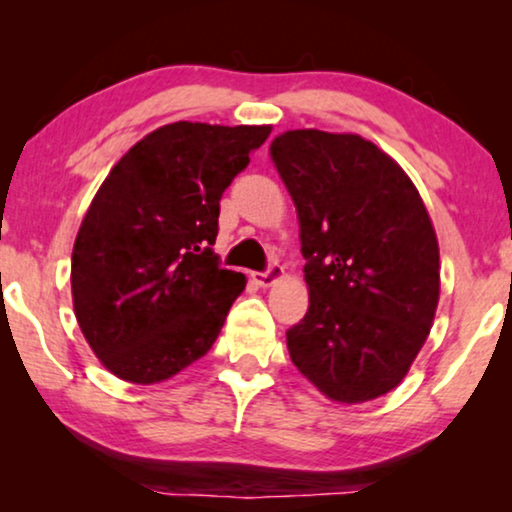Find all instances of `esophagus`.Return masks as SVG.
Wrapping results in <instances>:
<instances>
[{
	"mask_svg": "<svg viewBox=\"0 0 512 512\" xmlns=\"http://www.w3.org/2000/svg\"><path fill=\"white\" fill-rule=\"evenodd\" d=\"M282 275H284L282 265H279V263H270L268 268H265L263 272H254V275H251V277H254V282H256L258 286H263V289H265V286L275 284L277 279L282 277Z\"/></svg>",
	"mask_w": 512,
	"mask_h": 512,
	"instance_id": "1",
	"label": "esophagus"
}]
</instances>
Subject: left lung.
<instances>
[{"label":"left lung","mask_w":512,"mask_h":512,"mask_svg":"<svg viewBox=\"0 0 512 512\" xmlns=\"http://www.w3.org/2000/svg\"><path fill=\"white\" fill-rule=\"evenodd\" d=\"M300 221L310 307L286 331L291 361L340 403L384 396L433 326L440 256L401 165L359 135L289 130L270 144Z\"/></svg>","instance_id":"8db88e82"}]
</instances>
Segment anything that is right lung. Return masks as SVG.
Masks as SVG:
<instances>
[{
    "label": "right lung",
    "mask_w": 512,
    "mask_h": 512,
    "mask_svg": "<svg viewBox=\"0 0 512 512\" xmlns=\"http://www.w3.org/2000/svg\"><path fill=\"white\" fill-rule=\"evenodd\" d=\"M270 125L179 121L114 165L90 202L72 254L74 312L102 366L156 384L212 349L242 272L212 244L219 202Z\"/></svg>",
    "instance_id": "1"
}]
</instances>
